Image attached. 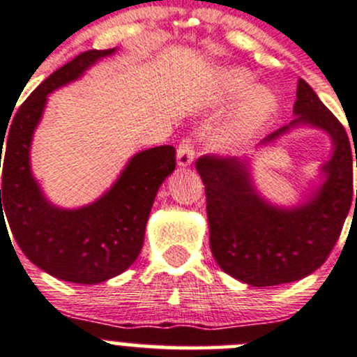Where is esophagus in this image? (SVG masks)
I'll return each mask as SVG.
<instances>
[{"label":"esophagus","mask_w":357,"mask_h":357,"mask_svg":"<svg viewBox=\"0 0 357 357\" xmlns=\"http://www.w3.org/2000/svg\"><path fill=\"white\" fill-rule=\"evenodd\" d=\"M194 160V144L192 139H183L182 142L178 144V149H177V163L178 167H189Z\"/></svg>","instance_id":"esophagus-1"}]
</instances>
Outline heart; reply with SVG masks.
Masks as SVG:
<instances>
[{"mask_svg": "<svg viewBox=\"0 0 357 357\" xmlns=\"http://www.w3.org/2000/svg\"><path fill=\"white\" fill-rule=\"evenodd\" d=\"M253 88V76L248 70L232 69L222 76V90L227 98H241L249 93ZM274 111V98L264 88H257L252 93L248 95L245 105H243L239 118L236 121L234 128L222 139V146L232 147L238 146L245 139L257 132L264 123L269 119V116Z\"/></svg>", "mask_w": 357, "mask_h": 357, "instance_id": "obj_1", "label": "heart"}]
</instances>
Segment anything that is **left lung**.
<instances>
[{
  "instance_id": "left-lung-1",
  "label": "left lung",
  "mask_w": 357,
  "mask_h": 357,
  "mask_svg": "<svg viewBox=\"0 0 357 357\" xmlns=\"http://www.w3.org/2000/svg\"><path fill=\"white\" fill-rule=\"evenodd\" d=\"M297 119L326 130L335 144L333 158L323 167L326 182L314 199L294 210L271 206L257 196L245 160L217 154L197 158L196 168L206 192L210 248L222 271L252 287H276L309 276L330 257L340 238L351 204L357 203L352 187V165L347 132L312 88L298 81ZM290 126L262 140L271 142Z\"/></svg>"
}]
</instances>
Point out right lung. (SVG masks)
<instances>
[{
  "label": "right lung",
  "mask_w": 357,
  "mask_h": 357,
  "mask_svg": "<svg viewBox=\"0 0 357 357\" xmlns=\"http://www.w3.org/2000/svg\"><path fill=\"white\" fill-rule=\"evenodd\" d=\"M112 52L114 48L88 50L69 60L26 98L8 133H0V227H6L5 211L24 255L45 273L70 283H102L135 262L158 189L177 165L172 146L142 151L132 158L109 192L79 210L52 206L41 194L31 175L29 146L47 95Z\"/></svg>",
  "instance_id": "right-lung-1"
}]
</instances>
